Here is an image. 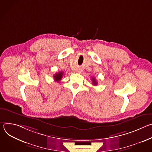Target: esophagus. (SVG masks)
Returning a JSON list of instances; mask_svg holds the SVG:
<instances>
[{
	"mask_svg": "<svg viewBox=\"0 0 152 152\" xmlns=\"http://www.w3.org/2000/svg\"><path fill=\"white\" fill-rule=\"evenodd\" d=\"M78 72H80V70H79V71H78Z\"/></svg>",
	"mask_w": 152,
	"mask_h": 152,
	"instance_id": "1",
	"label": "esophagus"
}]
</instances>
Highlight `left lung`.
<instances>
[{"mask_svg": "<svg viewBox=\"0 0 152 152\" xmlns=\"http://www.w3.org/2000/svg\"><path fill=\"white\" fill-rule=\"evenodd\" d=\"M92 83H93V85H97V82L96 81V79L94 77L92 78Z\"/></svg>", "mask_w": 152, "mask_h": 152, "instance_id": "obj_1", "label": "left lung"}]
</instances>
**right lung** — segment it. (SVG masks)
<instances>
[{"mask_svg":"<svg viewBox=\"0 0 152 152\" xmlns=\"http://www.w3.org/2000/svg\"><path fill=\"white\" fill-rule=\"evenodd\" d=\"M63 72H60L58 73H56L54 76H53V77H54V80L55 81H57V82H59L61 80L62 77V76H63Z\"/></svg>","mask_w":152,"mask_h":152,"instance_id":"right-lung-1","label":"right lung"}]
</instances>
